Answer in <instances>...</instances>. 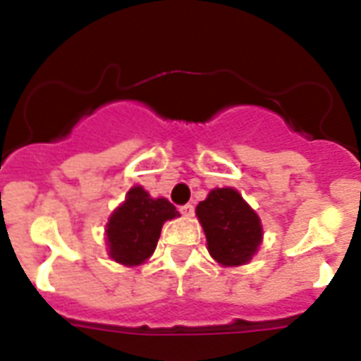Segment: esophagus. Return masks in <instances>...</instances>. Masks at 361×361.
I'll return each mask as SVG.
<instances>
[{
    "mask_svg": "<svg viewBox=\"0 0 361 361\" xmlns=\"http://www.w3.org/2000/svg\"><path fill=\"white\" fill-rule=\"evenodd\" d=\"M180 212L185 215V217H192V215H195V206H192V204H185V206H181Z\"/></svg>",
    "mask_w": 361,
    "mask_h": 361,
    "instance_id": "34e87169",
    "label": "esophagus"
}]
</instances>
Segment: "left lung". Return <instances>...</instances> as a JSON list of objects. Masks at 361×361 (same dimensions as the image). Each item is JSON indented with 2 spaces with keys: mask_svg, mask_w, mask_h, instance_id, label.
<instances>
[{
  "mask_svg": "<svg viewBox=\"0 0 361 361\" xmlns=\"http://www.w3.org/2000/svg\"><path fill=\"white\" fill-rule=\"evenodd\" d=\"M209 255L221 266H241L252 258L262 241V225L255 209L231 187L214 189L197 206Z\"/></svg>",
  "mask_w": 361,
  "mask_h": 361,
  "instance_id": "8db88e82",
  "label": "left lung"
}]
</instances>
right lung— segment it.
Here are the masks:
<instances>
[{"label":"right lung","mask_w":361,"mask_h":361,"mask_svg":"<svg viewBox=\"0 0 361 361\" xmlns=\"http://www.w3.org/2000/svg\"><path fill=\"white\" fill-rule=\"evenodd\" d=\"M174 217L180 212L166 198H152L144 187H133L106 225L110 258L123 266L146 262L157 247L164 221Z\"/></svg>","instance_id":"1"}]
</instances>
